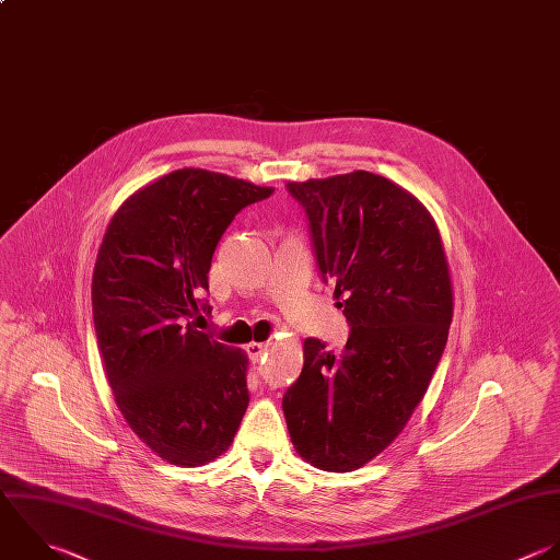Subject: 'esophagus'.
I'll list each match as a JSON object with an SVG mask.
<instances>
[{
    "label": "esophagus",
    "instance_id": "esophagus-1",
    "mask_svg": "<svg viewBox=\"0 0 560 560\" xmlns=\"http://www.w3.org/2000/svg\"><path fill=\"white\" fill-rule=\"evenodd\" d=\"M247 354H249V359L256 363V361H260L265 354H267V343H260V341H252V343H247Z\"/></svg>",
    "mask_w": 560,
    "mask_h": 560
}]
</instances>
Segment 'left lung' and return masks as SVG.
I'll return each mask as SVG.
<instances>
[{
	"label": "left lung",
	"instance_id": "1",
	"mask_svg": "<svg viewBox=\"0 0 560 560\" xmlns=\"http://www.w3.org/2000/svg\"><path fill=\"white\" fill-rule=\"evenodd\" d=\"M287 190L308 217L350 337L341 354L304 341L282 409L300 457L348 472L392 444L429 387L453 317L448 262L429 210L381 175L354 171Z\"/></svg>",
	"mask_w": 560,
	"mask_h": 560
}]
</instances>
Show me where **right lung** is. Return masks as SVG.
<instances>
[{"label": "right lung", "mask_w": 560, "mask_h": 560, "mask_svg": "<svg viewBox=\"0 0 560 560\" xmlns=\"http://www.w3.org/2000/svg\"><path fill=\"white\" fill-rule=\"evenodd\" d=\"M273 188L182 168L133 192L98 249L92 308L116 405L136 435L175 466L232 444L249 405L247 354L195 328L214 249Z\"/></svg>", "instance_id": "right-lung-1"}]
</instances>
